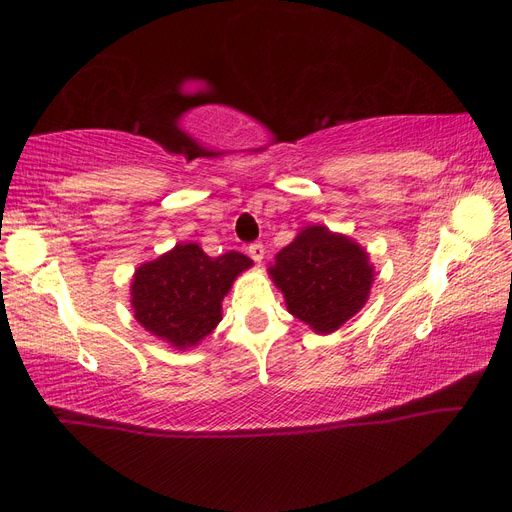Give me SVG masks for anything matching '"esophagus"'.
Wrapping results in <instances>:
<instances>
[{
    "mask_svg": "<svg viewBox=\"0 0 512 512\" xmlns=\"http://www.w3.org/2000/svg\"><path fill=\"white\" fill-rule=\"evenodd\" d=\"M247 252H250L254 262H262V258H265V245H262V243H252L250 247H247Z\"/></svg>",
    "mask_w": 512,
    "mask_h": 512,
    "instance_id": "esophagus-1",
    "label": "esophagus"
}]
</instances>
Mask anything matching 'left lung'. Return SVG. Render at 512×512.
Instances as JSON below:
<instances>
[{
  "mask_svg": "<svg viewBox=\"0 0 512 512\" xmlns=\"http://www.w3.org/2000/svg\"><path fill=\"white\" fill-rule=\"evenodd\" d=\"M267 271L288 312L318 335L335 333L361 312L376 273L363 245L322 224L305 226Z\"/></svg>",
  "mask_w": 512,
  "mask_h": 512,
  "instance_id": "8db88e82",
  "label": "left lung"
}]
</instances>
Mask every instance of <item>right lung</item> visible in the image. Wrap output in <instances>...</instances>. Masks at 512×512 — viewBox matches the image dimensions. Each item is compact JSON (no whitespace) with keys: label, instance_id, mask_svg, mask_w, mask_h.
<instances>
[{"label":"right lung","instance_id":"obj_1","mask_svg":"<svg viewBox=\"0 0 512 512\" xmlns=\"http://www.w3.org/2000/svg\"><path fill=\"white\" fill-rule=\"evenodd\" d=\"M252 265L239 252L211 258L198 243H177L134 271V318L170 348H194L218 327L224 297Z\"/></svg>","mask_w":512,"mask_h":512}]
</instances>
